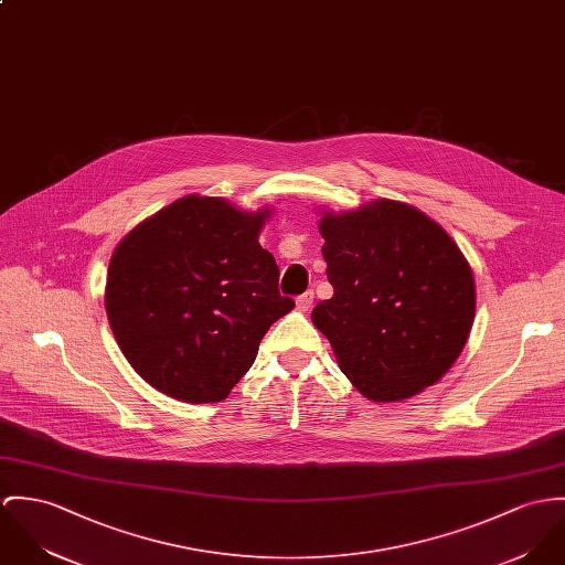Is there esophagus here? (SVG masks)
<instances>
[{"instance_id":"34e87169","label":"esophagus","mask_w":565,"mask_h":565,"mask_svg":"<svg viewBox=\"0 0 565 565\" xmlns=\"http://www.w3.org/2000/svg\"><path fill=\"white\" fill-rule=\"evenodd\" d=\"M312 298H315V294L312 291H307V294H302L298 300H296V305H298V310H302V312H307L312 307Z\"/></svg>"}]
</instances>
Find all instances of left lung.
I'll return each instance as SVG.
<instances>
[{"instance_id": "left-lung-1", "label": "left lung", "mask_w": 565, "mask_h": 565, "mask_svg": "<svg viewBox=\"0 0 565 565\" xmlns=\"http://www.w3.org/2000/svg\"><path fill=\"white\" fill-rule=\"evenodd\" d=\"M319 233L334 296L310 317L341 371L377 404L436 384L475 319V278L458 244L423 211L386 199L323 211Z\"/></svg>"}]
</instances>
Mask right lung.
I'll use <instances>...</instances> for the list:
<instances>
[{
  "mask_svg": "<svg viewBox=\"0 0 565 565\" xmlns=\"http://www.w3.org/2000/svg\"><path fill=\"white\" fill-rule=\"evenodd\" d=\"M269 209L196 196L163 206L116 246L105 310L125 359L159 393L215 404L246 375L258 343L296 302L258 244Z\"/></svg>",
  "mask_w": 565,
  "mask_h": 565,
  "instance_id": "1",
  "label": "right lung"
}]
</instances>
